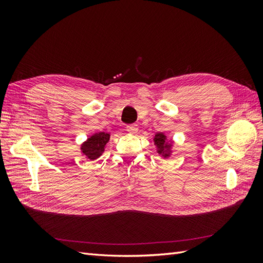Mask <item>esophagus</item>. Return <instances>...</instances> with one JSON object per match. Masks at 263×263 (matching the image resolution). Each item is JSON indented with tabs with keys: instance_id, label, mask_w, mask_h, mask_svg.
Masks as SVG:
<instances>
[{
	"instance_id": "obj_1",
	"label": "esophagus",
	"mask_w": 263,
	"mask_h": 263,
	"mask_svg": "<svg viewBox=\"0 0 263 263\" xmlns=\"http://www.w3.org/2000/svg\"><path fill=\"white\" fill-rule=\"evenodd\" d=\"M126 129H127V132H128L129 134L135 135V134H137V132H138V126L136 124H132V125L127 126Z\"/></svg>"
}]
</instances>
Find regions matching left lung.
I'll return each instance as SVG.
<instances>
[{"label":"left lung","mask_w":263,"mask_h":263,"mask_svg":"<svg viewBox=\"0 0 263 263\" xmlns=\"http://www.w3.org/2000/svg\"><path fill=\"white\" fill-rule=\"evenodd\" d=\"M154 144L156 146L157 154L163 159H168L172 154L173 141L168 139L164 133H157L154 137Z\"/></svg>","instance_id":"1"}]
</instances>
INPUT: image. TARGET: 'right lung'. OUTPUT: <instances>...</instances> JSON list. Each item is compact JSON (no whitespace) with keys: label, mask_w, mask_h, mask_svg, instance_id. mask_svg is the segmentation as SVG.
Masks as SVG:
<instances>
[{"label":"right lung","mask_w":263,"mask_h":263,"mask_svg":"<svg viewBox=\"0 0 263 263\" xmlns=\"http://www.w3.org/2000/svg\"><path fill=\"white\" fill-rule=\"evenodd\" d=\"M109 133H95L81 145V154L89 160H97L105 151L106 144L109 140Z\"/></svg>","instance_id":"obj_1"}]
</instances>
